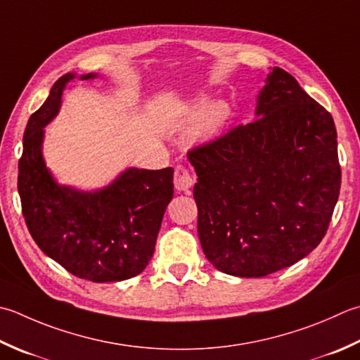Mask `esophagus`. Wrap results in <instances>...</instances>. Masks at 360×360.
Returning <instances> with one entry per match:
<instances>
[{
	"instance_id": "1",
	"label": "esophagus",
	"mask_w": 360,
	"mask_h": 360,
	"mask_svg": "<svg viewBox=\"0 0 360 360\" xmlns=\"http://www.w3.org/2000/svg\"><path fill=\"white\" fill-rule=\"evenodd\" d=\"M195 184V178L186 167L178 165L174 168V187L179 192H188Z\"/></svg>"
}]
</instances>
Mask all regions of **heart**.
<instances>
[{"label": "heart", "instance_id": "1", "mask_svg": "<svg viewBox=\"0 0 360 360\" xmlns=\"http://www.w3.org/2000/svg\"><path fill=\"white\" fill-rule=\"evenodd\" d=\"M207 96L200 95L195 100L190 101L184 108V118L187 122H193L201 117L196 136L198 137H212L217 132H220L231 118V108L224 100H217L210 103L208 108Z\"/></svg>", "mask_w": 360, "mask_h": 360}]
</instances>
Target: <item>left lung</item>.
<instances>
[{
  "instance_id": "1",
  "label": "left lung",
  "mask_w": 360,
  "mask_h": 360,
  "mask_svg": "<svg viewBox=\"0 0 360 360\" xmlns=\"http://www.w3.org/2000/svg\"><path fill=\"white\" fill-rule=\"evenodd\" d=\"M198 182V236L217 270L262 278L287 269L325 237L340 192L329 112L274 67L256 120L188 151Z\"/></svg>"
}]
</instances>
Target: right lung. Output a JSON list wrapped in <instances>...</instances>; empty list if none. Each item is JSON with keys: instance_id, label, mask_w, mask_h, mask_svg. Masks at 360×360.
<instances>
[{"instance_id": "add662e5", "label": "right lung", "mask_w": 360, "mask_h": 360, "mask_svg": "<svg viewBox=\"0 0 360 360\" xmlns=\"http://www.w3.org/2000/svg\"><path fill=\"white\" fill-rule=\"evenodd\" d=\"M96 73H67L34 112L23 136L18 193L26 226L39 248L91 283H117L142 273L154 255L162 218L173 198V168H126L103 188L59 184L45 164V126L59 114L67 84Z\"/></svg>"}]
</instances>
